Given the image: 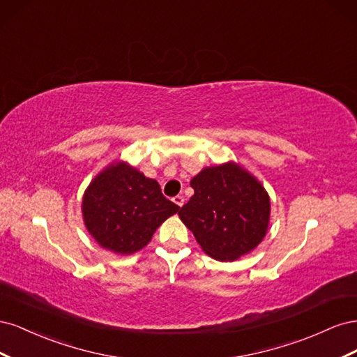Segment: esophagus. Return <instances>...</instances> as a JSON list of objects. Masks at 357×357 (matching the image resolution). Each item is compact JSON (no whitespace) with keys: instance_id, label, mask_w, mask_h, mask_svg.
<instances>
[{"instance_id":"esophagus-1","label":"esophagus","mask_w":357,"mask_h":357,"mask_svg":"<svg viewBox=\"0 0 357 357\" xmlns=\"http://www.w3.org/2000/svg\"><path fill=\"white\" fill-rule=\"evenodd\" d=\"M172 201H174V202L178 205V207H181V205L185 204V198H183L181 195H177V197H174V198H172Z\"/></svg>"}]
</instances>
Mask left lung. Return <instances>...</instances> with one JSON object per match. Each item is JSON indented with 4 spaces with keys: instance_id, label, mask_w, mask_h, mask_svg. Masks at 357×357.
<instances>
[{
    "instance_id": "1",
    "label": "left lung",
    "mask_w": 357,
    "mask_h": 357,
    "mask_svg": "<svg viewBox=\"0 0 357 357\" xmlns=\"http://www.w3.org/2000/svg\"><path fill=\"white\" fill-rule=\"evenodd\" d=\"M193 197L178 211L202 250L235 261L264 240L269 197L255 177L229 164L202 169L190 181Z\"/></svg>"
}]
</instances>
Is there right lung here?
Returning a JSON list of instances; mask_svg holds the SVG:
<instances>
[{"label": "right lung", "instance_id": "obj_1", "mask_svg": "<svg viewBox=\"0 0 357 357\" xmlns=\"http://www.w3.org/2000/svg\"><path fill=\"white\" fill-rule=\"evenodd\" d=\"M84 225L107 250L131 255L143 248L158 226L178 211L159 183L135 168L117 164L91 183L83 197Z\"/></svg>", "mask_w": 357, "mask_h": 357}]
</instances>
